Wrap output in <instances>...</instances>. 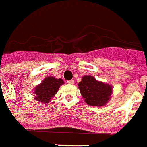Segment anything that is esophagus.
Masks as SVG:
<instances>
[{
    "label": "esophagus",
    "mask_w": 147,
    "mask_h": 147,
    "mask_svg": "<svg viewBox=\"0 0 147 147\" xmlns=\"http://www.w3.org/2000/svg\"><path fill=\"white\" fill-rule=\"evenodd\" d=\"M67 83H68V84H69V85H74V80H69V81H68V82H67Z\"/></svg>",
    "instance_id": "1"
}]
</instances>
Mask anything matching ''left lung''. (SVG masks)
<instances>
[{
  "mask_svg": "<svg viewBox=\"0 0 147 147\" xmlns=\"http://www.w3.org/2000/svg\"><path fill=\"white\" fill-rule=\"evenodd\" d=\"M78 88L85 103L91 106H103L109 102L112 92V85L99 82L90 75L84 76Z\"/></svg>",
  "mask_w": 147,
  "mask_h": 147,
  "instance_id": "obj_1",
  "label": "left lung"
}]
</instances>
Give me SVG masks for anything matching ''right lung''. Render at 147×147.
Instances as JSON below:
<instances>
[{"instance_id": "1", "label": "right lung", "mask_w": 147, "mask_h": 147, "mask_svg": "<svg viewBox=\"0 0 147 147\" xmlns=\"http://www.w3.org/2000/svg\"><path fill=\"white\" fill-rule=\"evenodd\" d=\"M64 84L63 80L57 79L54 77H47L42 83L34 88L35 100L37 101L48 104L51 98L58 92L59 87Z\"/></svg>"}]
</instances>
